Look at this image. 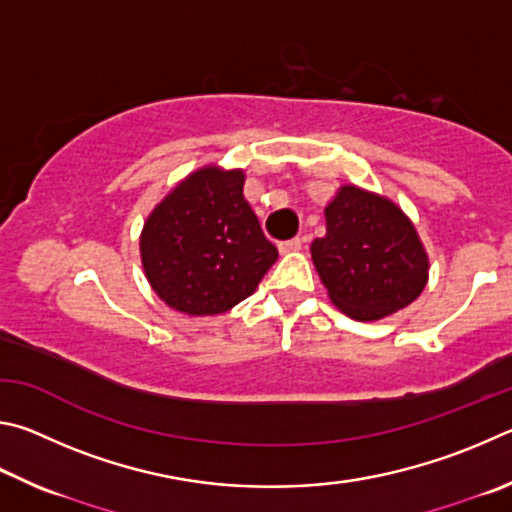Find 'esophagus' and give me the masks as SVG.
<instances>
[{
	"label": "esophagus",
	"mask_w": 512,
	"mask_h": 512,
	"mask_svg": "<svg viewBox=\"0 0 512 512\" xmlns=\"http://www.w3.org/2000/svg\"><path fill=\"white\" fill-rule=\"evenodd\" d=\"M301 245H303L301 238H290V240L279 242V251L281 254H290V251H299Z\"/></svg>",
	"instance_id": "esophagus-1"
}]
</instances>
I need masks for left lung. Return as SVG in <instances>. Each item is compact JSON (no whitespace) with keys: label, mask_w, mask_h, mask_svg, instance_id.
Segmentation results:
<instances>
[{"label":"left lung","mask_w":512,"mask_h":512,"mask_svg":"<svg viewBox=\"0 0 512 512\" xmlns=\"http://www.w3.org/2000/svg\"><path fill=\"white\" fill-rule=\"evenodd\" d=\"M310 251L330 301L357 321L407 308L429 276L427 251L400 206L357 186L339 188L326 206V236Z\"/></svg>","instance_id":"left-lung-1"}]
</instances>
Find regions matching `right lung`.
Instances as JSON below:
<instances>
[{"label":"right lung","mask_w":512,"mask_h":512,"mask_svg":"<svg viewBox=\"0 0 512 512\" xmlns=\"http://www.w3.org/2000/svg\"><path fill=\"white\" fill-rule=\"evenodd\" d=\"M245 173L206 166L179 182L141 231L157 297L191 317L220 315L254 294L279 251L242 195Z\"/></svg>","instance_id":"obj_1"}]
</instances>
